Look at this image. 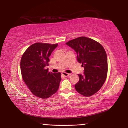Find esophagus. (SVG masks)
<instances>
[{
  "instance_id": "34e87169",
  "label": "esophagus",
  "mask_w": 128,
  "mask_h": 128,
  "mask_svg": "<svg viewBox=\"0 0 128 128\" xmlns=\"http://www.w3.org/2000/svg\"><path fill=\"white\" fill-rule=\"evenodd\" d=\"M62 75H64V76L66 77V76H69L70 74H68V73H67V72H62Z\"/></svg>"
}]
</instances>
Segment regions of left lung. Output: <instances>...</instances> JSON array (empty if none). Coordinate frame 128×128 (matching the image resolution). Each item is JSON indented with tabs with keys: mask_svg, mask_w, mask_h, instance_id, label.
I'll return each mask as SVG.
<instances>
[{
	"mask_svg": "<svg viewBox=\"0 0 128 128\" xmlns=\"http://www.w3.org/2000/svg\"><path fill=\"white\" fill-rule=\"evenodd\" d=\"M77 53L84 72L78 74L79 81L75 85L76 91L86 97L98 91L104 83L108 72L107 56L103 46L96 40L80 37L66 43Z\"/></svg>",
	"mask_w": 128,
	"mask_h": 128,
	"instance_id": "obj_1",
	"label": "left lung"
}]
</instances>
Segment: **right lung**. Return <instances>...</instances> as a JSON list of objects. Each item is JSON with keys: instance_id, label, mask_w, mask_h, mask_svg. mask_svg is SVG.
Masks as SVG:
<instances>
[{"instance_id": "obj_1", "label": "right lung", "mask_w": 128, "mask_h": 128, "mask_svg": "<svg viewBox=\"0 0 128 128\" xmlns=\"http://www.w3.org/2000/svg\"><path fill=\"white\" fill-rule=\"evenodd\" d=\"M58 44L36 43L27 49L20 62L22 78L30 90L40 98H47L58 91L61 81L60 72H49V57Z\"/></svg>"}]
</instances>
